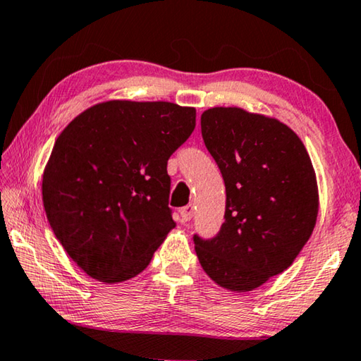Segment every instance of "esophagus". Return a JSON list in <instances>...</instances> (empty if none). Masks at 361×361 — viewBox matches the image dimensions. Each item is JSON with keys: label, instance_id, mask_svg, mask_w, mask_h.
I'll return each instance as SVG.
<instances>
[{"label": "esophagus", "instance_id": "obj_1", "mask_svg": "<svg viewBox=\"0 0 361 361\" xmlns=\"http://www.w3.org/2000/svg\"><path fill=\"white\" fill-rule=\"evenodd\" d=\"M180 213H181L183 221H191V218L194 216V207L191 204L186 205V207H183Z\"/></svg>", "mask_w": 361, "mask_h": 361}]
</instances>
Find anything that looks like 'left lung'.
<instances>
[{
    "label": "left lung",
    "instance_id": "8db88e82",
    "mask_svg": "<svg viewBox=\"0 0 361 361\" xmlns=\"http://www.w3.org/2000/svg\"><path fill=\"white\" fill-rule=\"evenodd\" d=\"M200 127L224 180L226 219L213 239L194 237L195 255L221 288L252 291L290 267L312 235V161L288 126L239 106L205 109Z\"/></svg>",
    "mask_w": 361,
    "mask_h": 361
}]
</instances>
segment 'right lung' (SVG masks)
<instances>
[{
    "instance_id": "right-lung-1",
    "label": "right lung",
    "mask_w": 361,
    "mask_h": 361,
    "mask_svg": "<svg viewBox=\"0 0 361 361\" xmlns=\"http://www.w3.org/2000/svg\"><path fill=\"white\" fill-rule=\"evenodd\" d=\"M194 127L192 106L108 100L60 133L42 173V204L54 234L89 277L119 283L148 267L176 226L167 161Z\"/></svg>"
}]
</instances>
